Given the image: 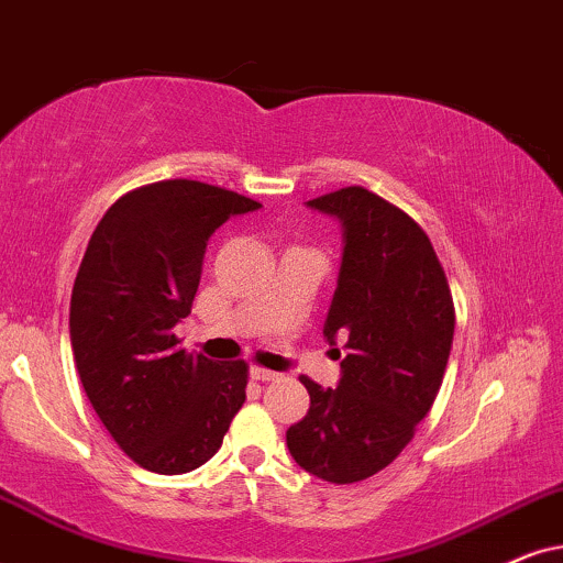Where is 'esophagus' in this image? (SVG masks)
I'll list each match as a JSON object with an SVG mask.
<instances>
[{
  "instance_id": "34e87169",
  "label": "esophagus",
  "mask_w": 563,
  "mask_h": 563,
  "mask_svg": "<svg viewBox=\"0 0 563 563\" xmlns=\"http://www.w3.org/2000/svg\"><path fill=\"white\" fill-rule=\"evenodd\" d=\"M249 374H252V379H257V382H275L277 379L275 372H269V368H262V366H252L249 368Z\"/></svg>"
}]
</instances>
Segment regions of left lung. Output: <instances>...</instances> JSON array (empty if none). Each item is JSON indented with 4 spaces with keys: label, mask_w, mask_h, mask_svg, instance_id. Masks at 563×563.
Returning <instances> with one entry per match:
<instances>
[{
    "label": "left lung",
    "mask_w": 563,
    "mask_h": 563,
    "mask_svg": "<svg viewBox=\"0 0 563 563\" xmlns=\"http://www.w3.org/2000/svg\"><path fill=\"white\" fill-rule=\"evenodd\" d=\"M309 205L343 223L324 334L330 345L343 338L347 353L338 389L298 376L311 402L286 441L306 473L343 486L384 471L429 416L452 351L454 301L431 239L397 205L364 187Z\"/></svg>",
    "instance_id": "obj_1"
}]
</instances>
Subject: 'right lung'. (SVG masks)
Listing matches in <instances>:
<instances>
[{
  "instance_id": "obj_1",
  "label": "right lung",
  "mask_w": 563,
  "mask_h": 563,
  "mask_svg": "<svg viewBox=\"0 0 563 563\" xmlns=\"http://www.w3.org/2000/svg\"><path fill=\"white\" fill-rule=\"evenodd\" d=\"M257 208L205 181L145 184L106 210L85 249L69 301L77 374L113 441L145 471L205 465L246 400V361L189 353L174 327L191 311L212 233Z\"/></svg>"
}]
</instances>
